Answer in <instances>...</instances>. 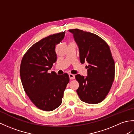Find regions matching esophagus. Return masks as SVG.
<instances>
[{"label": "esophagus", "instance_id": "1", "mask_svg": "<svg viewBox=\"0 0 134 134\" xmlns=\"http://www.w3.org/2000/svg\"><path fill=\"white\" fill-rule=\"evenodd\" d=\"M69 78H70V79H71V80H72V79H75V75L74 74H72L70 73L69 74Z\"/></svg>", "mask_w": 134, "mask_h": 134}]
</instances>
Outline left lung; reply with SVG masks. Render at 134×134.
<instances>
[{
    "instance_id": "obj_1",
    "label": "left lung",
    "mask_w": 134,
    "mask_h": 134,
    "mask_svg": "<svg viewBox=\"0 0 134 134\" xmlns=\"http://www.w3.org/2000/svg\"><path fill=\"white\" fill-rule=\"evenodd\" d=\"M78 44L81 63L89 65L86 78L75 75L79 83L76 90L81 100L88 104H98L106 97L115 78V62L109 45L95 34L78 29H70Z\"/></svg>"
}]
</instances>
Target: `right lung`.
Instances as JSON below:
<instances>
[{
	"instance_id": "add662e5",
	"label": "right lung",
	"mask_w": 134,
	"mask_h": 134,
	"mask_svg": "<svg viewBox=\"0 0 134 134\" xmlns=\"http://www.w3.org/2000/svg\"><path fill=\"white\" fill-rule=\"evenodd\" d=\"M65 32L54 34L33 44L22 59L20 76L25 92L35 106L52 111L62 102L63 93L70 81L69 75L48 72L56 62L55 47L64 37Z\"/></svg>"
}]
</instances>
